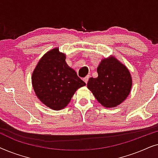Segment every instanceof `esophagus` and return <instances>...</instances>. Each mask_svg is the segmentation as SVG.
<instances>
[{"mask_svg": "<svg viewBox=\"0 0 158 158\" xmlns=\"http://www.w3.org/2000/svg\"><path fill=\"white\" fill-rule=\"evenodd\" d=\"M89 77H90L89 75H87V76L85 77H84V78H83V81L85 82V83L86 84H87V83H88V79H89Z\"/></svg>", "mask_w": 158, "mask_h": 158, "instance_id": "1", "label": "esophagus"}]
</instances>
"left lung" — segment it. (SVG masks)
Here are the masks:
<instances>
[{"mask_svg":"<svg viewBox=\"0 0 158 158\" xmlns=\"http://www.w3.org/2000/svg\"><path fill=\"white\" fill-rule=\"evenodd\" d=\"M98 77H90L88 88L103 106L115 107L123 102L132 85L128 69L115 57L103 60L97 68Z\"/></svg>","mask_w":158,"mask_h":158,"instance_id":"obj_1","label":"left lung"}]
</instances>
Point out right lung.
<instances>
[{"label":"right lung","mask_w":158,"mask_h":158,"mask_svg":"<svg viewBox=\"0 0 158 158\" xmlns=\"http://www.w3.org/2000/svg\"><path fill=\"white\" fill-rule=\"evenodd\" d=\"M65 55L55 48L38 62L32 74V85L40 100L53 110L66 106L77 89L85 85L65 62Z\"/></svg>","instance_id":"add662e5"}]
</instances>
